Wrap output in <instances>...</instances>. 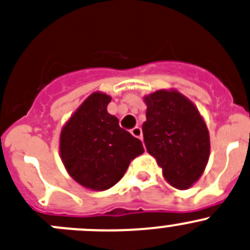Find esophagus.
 Segmentation results:
<instances>
[{
    "label": "esophagus",
    "instance_id": "1",
    "mask_svg": "<svg viewBox=\"0 0 250 250\" xmlns=\"http://www.w3.org/2000/svg\"><path fill=\"white\" fill-rule=\"evenodd\" d=\"M132 134L134 135L135 138H139V139H142V138H143V130H142V128H140V127L133 128V129H132Z\"/></svg>",
    "mask_w": 250,
    "mask_h": 250
}]
</instances>
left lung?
<instances>
[{
    "mask_svg": "<svg viewBox=\"0 0 250 250\" xmlns=\"http://www.w3.org/2000/svg\"><path fill=\"white\" fill-rule=\"evenodd\" d=\"M146 122L143 135L147 152L177 189H188L204 172L210 155L207 125L199 111L177 91L145 96Z\"/></svg>",
    "mask_w": 250,
    "mask_h": 250,
    "instance_id": "obj_1",
    "label": "left lung"
}]
</instances>
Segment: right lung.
Segmentation results:
<instances>
[{
	"mask_svg": "<svg viewBox=\"0 0 250 250\" xmlns=\"http://www.w3.org/2000/svg\"><path fill=\"white\" fill-rule=\"evenodd\" d=\"M110 101L106 94H91L61 133V157L67 171L94 190L115 186L130 162L144 152L142 142L107 112Z\"/></svg>",
	"mask_w": 250,
	"mask_h": 250,
	"instance_id": "1",
	"label": "right lung"
}]
</instances>
